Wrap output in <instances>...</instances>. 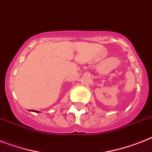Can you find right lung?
<instances>
[{"instance_id":"obj_1","label":"right lung","mask_w":152,"mask_h":152,"mask_svg":"<svg viewBox=\"0 0 152 152\" xmlns=\"http://www.w3.org/2000/svg\"><path fill=\"white\" fill-rule=\"evenodd\" d=\"M33 112H34V113H39L38 111H36V110H33Z\"/></svg>"}]
</instances>
